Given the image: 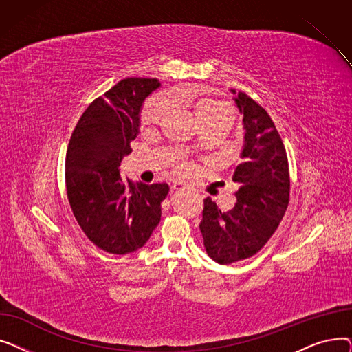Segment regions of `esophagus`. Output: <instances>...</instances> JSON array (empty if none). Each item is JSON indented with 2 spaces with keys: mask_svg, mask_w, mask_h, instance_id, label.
<instances>
[{
  "mask_svg": "<svg viewBox=\"0 0 352 352\" xmlns=\"http://www.w3.org/2000/svg\"><path fill=\"white\" fill-rule=\"evenodd\" d=\"M173 190L174 191H184V190H187V186H186V184H182V182H174Z\"/></svg>",
  "mask_w": 352,
  "mask_h": 352,
  "instance_id": "esophagus-1",
  "label": "esophagus"
}]
</instances>
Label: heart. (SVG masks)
Here are the masks:
<instances>
[{
    "label": "heart",
    "instance_id": "b5f03b06",
    "mask_svg": "<svg viewBox=\"0 0 352 352\" xmlns=\"http://www.w3.org/2000/svg\"><path fill=\"white\" fill-rule=\"evenodd\" d=\"M173 102H184L190 109L197 120V122L207 124V122H218L224 121L228 122L231 118V111L228 107L215 98L211 97H194L190 94H182L179 97H170ZM166 111V101L162 97H153L148 100L141 111V121L144 125H154L161 121ZM195 146V145H192ZM188 162H181L178 165L179 173H188L190 171Z\"/></svg>",
    "mask_w": 352,
    "mask_h": 352
}]
</instances>
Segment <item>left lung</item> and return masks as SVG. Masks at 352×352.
<instances>
[{"instance_id": "1", "label": "left lung", "mask_w": 352, "mask_h": 352, "mask_svg": "<svg viewBox=\"0 0 352 352\" xmlns=\"http://www.w3.org/2000/svg\"><path fill=\"white\" fill-rule=\"evenodd\" d=\"M243 116V162L232 210L221 211L208 197L199 230L207 254L218 264H232L260 251L278 228L289 202V170L283 140L267 111L241 91L231 89Z\"/></svg>"}]
</instances>
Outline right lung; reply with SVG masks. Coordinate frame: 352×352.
<instances>
[{
  "mask_svg": "<svg viewBox=\"0 0 352 352\" xmlns=\"http://www.w3.org/2000/svg\"><path fill=\"white\" fill-rule=\"evenodd\" d=\"M157 78H125L92 101L74 128L65 157V186L78 226L109 254H129L150 239L161 219L168 184L122 179L121 160L131 153L144 100Z\"/></svg>",
  "mask_w": 352,
  "mask_h": 352,
  "instance_id": "right-lung-1",
  "label": "right lung"
}]
</instances>
